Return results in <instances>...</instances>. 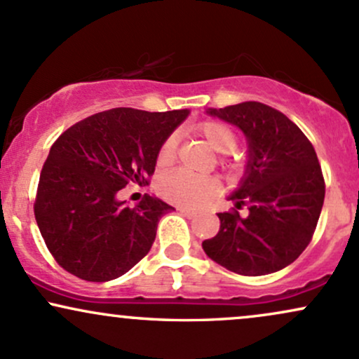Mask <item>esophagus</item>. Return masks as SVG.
I'll use <instances>...</instances> for the list:
<instances>
[{
  "instance_id": "1",
  "label": "esophagus",
  "mask_w": 359,
  "mask_h": 359,
  "mask_svg": "<svg viewBox=\"0 0 359 359\" xmlns=\"http://www.w3.org/2000/svg\"><path fill=\"white\" fill-rule=\"evenodd\" d=\"M177 211H179L180 214H184V216H187V217L196 216V212H194L192 209H189V208H179V209H177Z\"/></svg>"
}]
</instances>
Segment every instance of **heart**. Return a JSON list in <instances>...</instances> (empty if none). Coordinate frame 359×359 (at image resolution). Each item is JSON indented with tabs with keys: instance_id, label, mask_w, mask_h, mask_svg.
Returning <instances> with one entry per match:
<instances>
[{
	"instance_id": "1",
	"label": "heart",
	"mask_w": 359,
	"mask_h": 359,
	"mask_svg": "<svg viewBox=\"0 0 359 359\" xmlns=\"http://www.w3.org/2000/svg\"><path fill=\"white\" fill-rule=\"evenodd\" d=\"M196 133L205 140L212 150L224 154L221 156V163L228 170L240 167L241 158L233 154V148L238 143V133L231 125L224 121H204L196 128ZM177 156V137L170 135L163 140L156 154L158 167L170 165ZM156 191L168 203L187 208H197L205 201L212 199L217 192V182L211 177H196L187 172H172L163 175L156 184Z\"/></svg>"
}]
</instances>
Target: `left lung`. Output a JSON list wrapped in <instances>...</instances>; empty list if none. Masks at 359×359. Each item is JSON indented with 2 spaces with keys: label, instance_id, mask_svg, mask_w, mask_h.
<instances>
[{
  "label": "left lung",
  "instance_id": "left-lung-1",
  "mask_svg": "<svg viewBox=\"0 0 359 359\" xmlns=\"http://www.w3.org/2000/svg\"><path fill=\"white\" fill-rule=\"evenodd\" d=\"M248 140V165L229 199L248 205L219 212V231L203 241L209 258L248 277L285 269L307 248L324 204L325 184L316 150L285 114L257 101L209 109Z\"/></svg>",
  "mask_w": 359,
  "mask_h": 359
}]
</instances>
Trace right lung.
Listing matches in <instances>:
<instances>
[{"label": "right lung", "instance_id": "obj_1", "mask_svg": "<svg viewBox=\"0 0 359 359\" xmlns=\"http://www.w3.org/2000/svg\"><path fill=\"white\" fill-rule=\"evenodd\" d=\"M187 114L114 108L55 140L40 172L34 211L62 269L88 282H108L150 251L160 217L174 208L148 194L130 208L118 192L128 184L148 185L160 145Z\"/></svg>", "mask_w": 359, "mask_h": 359}]
</instances>
